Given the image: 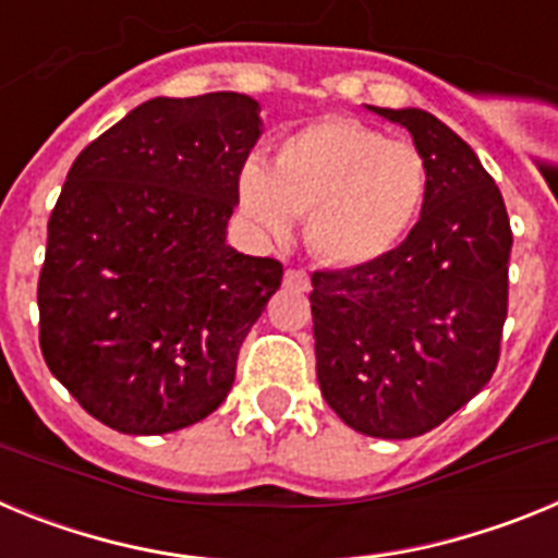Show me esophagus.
Here are the masks:
<instances>
[{"label":"esophagus","instance_id":"obj_1","mask_svg":"<svg viewBox=\"0 0 558 558\" xmlns=\"http://www.w3.org/2000/svg\"><path fill=\"white\" fill-rule=\"evenodd\" d=\"M284 288L299 290V293H307V290H310V276H307V270H299V268L284 270Z\"/></svg>","mask_w":558,"mask_h":558}]
</instances>
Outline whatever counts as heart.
<instances>
[{
	"label": "heart",
	"instance_id": "obj_1",
	"mask_svg": "<svg viewBox=\"0 0 558 558\" xmlns=\"http://www.w3.org/2000/svg\"><path fill=\"white\" fill-rule=\"evenodd\" d=\"M425 195L422 150L347 117H324L288 133L276 145L274 165L251 156L236 172V204L256 234L284 240L295 215H307L310 248L343 268L397 248Z\"/></svg>",
	"mask_w": 558,
	"mask_h": 558
}]
</instances>
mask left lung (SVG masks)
Here are the masks:
<instances>
[{
	"instance_id": "8db88e82",
	"label": "left lung",
	"mask_w": 558,
	"mask_h": 558,
	"mask_svg": "<svg viewBox=\"0 0 558 558\" xmlns=\"http://www.w3.org/2000/svg\"><path fill=\"white\" fill-rule=\"evenodd\" d=\"M368 111L405 128L427 161L418 223L386 256L313 274L315 372L352 430L413 438L492 379L509 310L511 226L495 179L422 108Z\"/></svg>"
}]
</instances>
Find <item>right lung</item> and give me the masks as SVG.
Segmentation results:
<instances>
[{
	"label": "right lung",
	"instance_id": "obj_1",
	"mask_svg": "<svg viewBox=\"0 0 558 558\" xmlns=\"http://www.w3.org/2000/svg\"><path fill=\"white\" fill-rule=\"evenodd\" d=\"M259 136L248 95L153 97L69 170L38 279L41 352L102 425L161 436L229 397L236 352L282 284V263L226 243Z\"/></svg>",
	"mask_w": 558,
	"mask_h": 558
}]
</instances>
